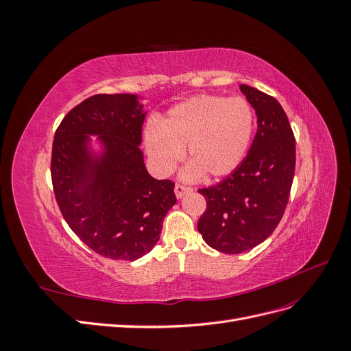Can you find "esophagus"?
Masks as SVG:
<instances>
[{"mask_svg": "<svg viewBox=\"0 0 351 351\" xmlns=\"http://www.w3.org/2000/svg\"><path fill=\"white\" fill-rule=\"evenodd\" d=\"M190 187H187V186H183V184H176V187H174V192H176V196L180 199V197H183L186 193H189L190 192Z\"/></svg>", "mask_w": 351, "mask_h": 351, "instance_id": "obj_1", "label": "esophagus"}]
</instances>
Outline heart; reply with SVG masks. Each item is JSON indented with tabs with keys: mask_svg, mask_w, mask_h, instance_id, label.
I'll list each match as a JSON object with an SVG mask.
<instances>
[{
	"mask_svg": "<svg viewBox=\"0 0 351 351\" xmlns=\"http://www.w3.org/2000/svg\"><path fill=\"white\" fill-rule=\"evenodd\" d=\"M254 130V112L243 98L199 95L177 104L161 124L145 127V146L156 171L171 174L184 155L190 162L184 180L204 174L217 178L231 174L247 154Z\"/></svg>",
	"mask_w": 351,
	"mask_h": 351,
	"instance_id": "b5f03b06",
	"label": "heart"
}]
</instances>
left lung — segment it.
<instances>
[{
	"label": "left lung",
	"mask_w": 351,
	"mask_h": 351,
	"mask_svg": "<svg viewBox=\"0 0 351 351\" xmlns=\"http://www.w3.org/2000/svg\"><path fill=\"white\" fill-rule=\"evenodd\" d=\"M240 90L258 117L249 154L221 183L199 190L206 210L197 230L212 249L228 254L256 247L277 228L295 167L294 134L280 102L247 84Z\"/></svg>",
	"instance_id": "left-lung-1"
}]
</instances>
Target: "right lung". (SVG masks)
I'll list each match as a JSON object with an SVG mask.
<instances>
[{"instance_id": "obj_1", "label": "right lung", "mask_w": 351, "mask_h": 351, "mask_svg": "<svg viewBox=\"0 0 351 351\" xmlns=\"http://www.w3.org/2000/svg\"><path fill=\"white\" fill-rule=\"evenodd\" d=\"M145 117L137 95H95L64 117L52 143L51 177L62 217L86 246L115 261L149 253L177 202L171 180L146 169L139 147Z\"/></svg>"}]
</instances>
